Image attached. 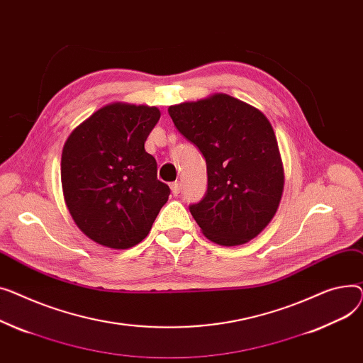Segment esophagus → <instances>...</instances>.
Segmentation results:
<instances>
[{"mask_svg": "<svg viewBox=\"0 0 363 363\" xmlns=\"http://www.w3.org/2000/svg\"><path fill=\"white\" fill-rule=\"evenodd\" d=\"M180 189H182V186H180L179 182L172 183V191H173V195H179V194H180Z\"/></svg>", "mask_w": 363, "mask_h": 363, "instance_id": "esophagus-1", "label": "esophagus"}]
</instances>
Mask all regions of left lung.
Returning <instances> with one entry per match:
<instances>
[{
    "mask_svg": "<svg viewBox=\"0 0 363 363\" xmlns=\"http://www.w3.org/2000/svg\"><path fill=\"white\" fill-rule=\"evenodd\" d=\"M179 132L206 161L208 189L190 214L203 236L221 246L255 239L279 209L284 167L269 120L227 94L168 106Z\"/></svg>",
    "mask_w": 363,
    "mask_h": 363,
    "instance_id": "left-lung-1",
    "label": "left lung"
}]
</instances>
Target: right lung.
<instances>
[{
  "label": "right lung",
  "mask_w": 363,
  "mask_h": 363,
  "mask_svg": "<svg viewBox=\"0 0 363 363\" xmlns=\"http://www.w3.org/2000/svg\"><path fill=\"white\" fill-rule=\"evenodd\" d=\"M161 117L157 106L113 102L70 133L61 154V186L79 230L95 243L129 249L152 228L169 187L145 151Z\"/></svg>",
  "instance_id": "right-lung-1"
}]
</instances>
